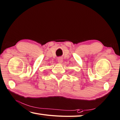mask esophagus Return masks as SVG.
Listing matches in <instances>:
<instances>
[{
	"instance_id": "esophagus-1",
	"label": "esophagus",
	"mask_w": 120,
	"mask_h": 120,
	"mask_svg": "<svg viewBox=\"0 0 120 120\" xmlns=\"http://www.w3.org/2000/svg\"><path fill=\"white\" fill-rule=\"evenodd\" d=\"M63 58L62 57H58V59H57V60H58V63H62L63 62Z\"/></svg>"
}]
</instances>
